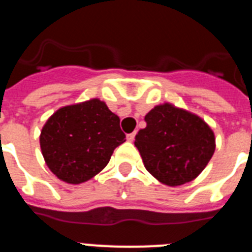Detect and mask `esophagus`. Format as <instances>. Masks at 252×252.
Returning a JSON list of instances; mask_svg holds the SVG:
<instances>
[{
    "label": "esophagus",
    "mask_w": 252,
    "mask_h": 252,
    "mask_svg": "<svg viewBox=\"0 0 252 252\" xmlns=\"http://www.w3.org/2000/svg\"><path fill=\"white\" fill-rule=\"evenodd\" d=\"M126 139H127V141L132 142L133 140H135V132H132V133H127V136H126Z\"/></svg>",
    "instance_id": "obj_1"
}]
</instances>
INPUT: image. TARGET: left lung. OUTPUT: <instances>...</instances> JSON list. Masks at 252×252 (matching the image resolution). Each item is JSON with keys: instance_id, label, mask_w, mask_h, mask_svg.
Segmentation results:
<instances>
[{"instance_id": "obj_1", "label": "left lung", "mask_w": 252, "mask_h": 252, "mask_svg": "<svg viewBox=\"0 0 252 252\" xmlns=\"http://www.w3.org/2000/svg\"><path fill=\"white\" fill-rule=\"evenodd\" d=\"M145 121L135 146L153 177L177 187L201 174L216 149L215 133L201 117L164 103L154 107Z\"/></svg>"}]
</instances>
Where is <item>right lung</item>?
I'll return each mask as SVG.
<instances>
[{
    "instance_id": "1",
    "label": "right lung",
    "mask_w": 252,
    "mask_h": 252,
    "mask_svg": "<svg viewBox=\"0 0 252 252\" xmlns=\"http://www.w3.org/2000/svg\"><path fill=\"white\" fill-rule=\"evenodd\" d=\"M125 139L119 116L94 98L59 108L44 125L40 148L60 180L79 184L98 174Z\"/></svg>"
}]
</instances>
